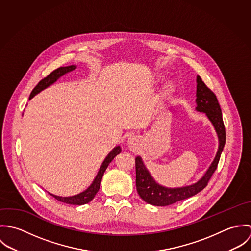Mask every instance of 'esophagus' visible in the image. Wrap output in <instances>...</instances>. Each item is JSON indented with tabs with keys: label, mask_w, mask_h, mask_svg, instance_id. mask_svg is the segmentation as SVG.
I'll return each instance as SVG.
<instances>
[{
	"label": "esophagus",
	"mask_w": 251,
	"mask_h": 251,
	"mask_svg": "<svg viewBox=\"0 0 251 251\" xmlns=\"http://www.w3.org/2000/svg\"><path fill=\"white\" fill-rule=\"evenodd\" d=\"M138 142H139L138 137H137V136H134V135L129 136V137H128V139H127V144H128L129 148H130V149H132V150H134V149L137 147Z\"/></svg>",
	"instance_id": "obj_1"
}]
</instances>
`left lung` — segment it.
Wrapping results in <instances>:
<instances>
[{"label":"left lung","mask_w":251,"mask_h":251,"mask_svg":"<svg viewBox=\"0 0 251 251\" xmlns=\"http://www.w3.org/2000/svg\"><path fill=\"white\" fill-rule=\"evenodd\" d=\"M196 110L199 112L206 113L209 120L215 126V131L218 136V151L216 152L215 159L205 175L197 182L177 188H168L158 184L144 165L142 158L137 156L135 158V170H136V189L139 196L148 204L153 206H168L176 202L187 199L194 196L201 190H203L209 180L215 173L217 164L223 151L226 132L225 126L222 120V113L217 101L216 96L214 92L203 82L200 76H197V90H196Z\"/></svg>","instance_id":"left-lung-1"}]
</instances>
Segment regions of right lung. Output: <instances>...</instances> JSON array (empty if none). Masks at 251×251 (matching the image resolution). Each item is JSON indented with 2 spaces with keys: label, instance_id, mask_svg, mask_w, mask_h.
<instances>
[{
  "label": "right lung",
  "instance_id": "obj_1",
  "mask_svg": "<svg viewBox=\"0 0 251 251\" xmlns=\"http://www.w3.org/2000/svg\"><path fill=\"white\" fill-rule=\"evenodd\" d=\"M76 67L75 66H69V67H62L59 68L57 70H55L54 72H51L50 74H48L45 78H43L42 80H40L38 82V84L34 88V90L32 91L29 100H31L33 97H35L36 94H38L39 92H41L42 90L46 89L47 87H49L50 85H52L54 82H56L61 76H63L64 74L68 73V72H72L73 70H75ZM121 147L117 146L115 147L109 153H108L106 158L104 159V161L102 162V165L100 168V171L97 175V177L94 179V181L92 182V184L83 192L71 196V197H61V196H56L54 194H51L54 198H56L58 201L66 203V204H71V205H84L89 203L90 201H92L94 199V197L96 196V194L98 193V191L100 190V182L102 176L106 170V168L109 165V163L114 159V157L119 154L121 152Z\"/></svg>",
  "mask_w": 251,
  "mask_h": 251
}]
</instances>
